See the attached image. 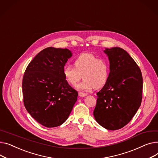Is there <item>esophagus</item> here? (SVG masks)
Returning <instances> with one entry per match:
<instances>
[{
	"mask_svg": "<svg viewBox=\"0 0 158 158\" xmlns=\"http://www.w3.org/2000/svg\"><path fill=\"white\" fill-rule=\"evenodd\" d=\"M78 95H79L80 97H85V96H87V94L86 93H83V92H79Z\"/></svg>",
	"mask_w": 158,
	"mask_h": 158,
	"instance_id": "1",
	"label": "esophagus"
}]
</instances>
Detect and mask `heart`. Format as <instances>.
<instances>
[{
	"mask_svg": "<svg viewBox=\"0 0 158 158\" xmlns=\"http://www.w3.org/2000/svg\"><path fill=\"white\" fill-rule=\"evenodd\" d=\"M73 68L66 66L63 68V75L66 81L75 85L81 78L83 80L77 85L78 90L89 91L103 87L108 78L110 66L108 61L98 59L94 54L85 53L81 54L74 61Z\"/></svg>",
	"mask_w": 158,
	"mask_h": 158,
	"instance_id": "1",
	"label": "heart"
}]
</instances>
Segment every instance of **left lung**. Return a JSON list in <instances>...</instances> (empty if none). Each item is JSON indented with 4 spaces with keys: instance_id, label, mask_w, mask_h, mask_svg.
Listing matches in <instances>:
<instances>
[{
    "instance_id": "left-lung-1",
    "label": "left lung",
    "mask_w": 158,
    "mask_h": 158,
    "mask_svg": "<svg viewBox=\"0 0 158 158\" xmlns=\"http://www.w3.org/2000/svg\"><path fill=\"white\" fill-rule=\"evenodd\" d=\"M110 73L98 93L94 116L101 126L117 130L127 124L140 106L143 78L141 70L129 53L121 48H106Z\"/></svg>"
}]
</instances>
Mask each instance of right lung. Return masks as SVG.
Wrapping results in <instances>:
<instances>
[{"label": "right lung", "mask_w": 158, "mask_h": 158, "mask_svg": "<svg viewBox=\"0 0 158 158\" xmlns=\"http://www.w3.org/2000/svg\"><path fill=\"white\" fill-rule=\"evenodd\" d=\"M72 53L67 48H46L27 67L22 81L24 106L37 122L57 127L68 118L77 101L78 92L63 75Z\"/></svg>", "instance_id": "right-lung-1"}]
</instances>
